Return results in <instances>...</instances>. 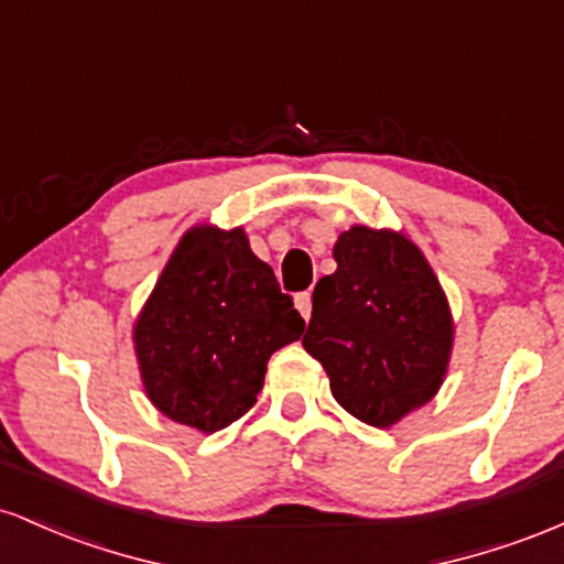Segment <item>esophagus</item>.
<instances>
[{"instance_id": "1", "label": "esophagus", "mask_w": 564, "mask_h": 564, "mask_svg": "<svg viewBox=\"0 0 564 564\" xmlns=\"http://www.w3.org/2000/svg\"><path fill=\"white\" fill-rule=\"evenodd\" d=\"M294 304L302 313V318L310 321V315H313V294H310V291H302V294L294 296Z\"/></svg>"}]
</instances>
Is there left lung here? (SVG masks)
Instances as JSON below:
<instances>
[{
    "label": "left lung",
    "instance_id": "left-lung-1",
    "mask_svg": "<svg viewBox=\"0 0 564 564\" xmlns=\"http://www.w3.org/2000/svg\"><path fill=\"white\" fill-rule=\"evenodd\" d=\"M334 260L313 291L302 347L326 368L336 403L387 430L443 387L456 336L448 296L400 230L352 225Z\"/></svg>",
    "mask_w": 564,
    "mask_h": 564
}]
</instances>
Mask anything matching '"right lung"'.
I'll use <instances>...</instances> for the list:
<instances>
[{"label": "right lung", "instance_id": "1", "mask_svg": "<svg viewBox=\"0 0 564 564\" xmlns=\"http://www.w3.org/2000/svg\"><path fill=\"white\" fill-rule=\"evenodd\" d=\"M304 332L291 296L243 228L193 225L132 326L148 400L212 435L257 403L268 360Z\"/></svg>", "mask_w": 564, "mask_h": 564}]
</instances>
